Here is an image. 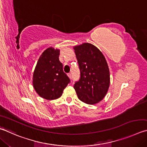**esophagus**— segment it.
I'll return each mask as SVG.
<instances>
[{"instance_id": "34e87169", "label": "esophagus", "mask_w": 147, "mask_h": 147, "mask_svg": "<svg viewBox=\"0 0 147 147\" xmlns=\"http://www.w3.org/2000/svg\"><path fill=\"white\" fill-rule=\"evenodd\" d=\"M67 76H69V78L71 79V73H68V74H67Z\"/></svg>"}]
</instances>
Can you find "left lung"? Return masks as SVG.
<instances>
[{
  "instance_id": "obj_1",
  "label": "left lung",
  "mask_w": 147,
  "mask_h": 147,
  "mask_svg": "<svg viewBox=\"0 0 147 147\" xmlns=\"http://www.w3.org/2000/svg\"><path fill=\"white\" fill-rule=\"evenodd\" d=\"M80 78L74 89L80 100L96 104L105 96L110 85L109 67L100 51L94 45L84 43L74 47Z\"/></svg>"
}]
</instances>
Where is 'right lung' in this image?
<instances>
[{
	"instance_id": "add662e5",
	"label": "right lung",
	"mask_w": 147,
	"mask_h": 147,
	"mask_svg": "<svg viewBox=\"0 0 147 147\" xmlns=\"http://www.w3.org/2000/svg\"><path fill=\"white\" fill-rule=\"evenodd\" d=\"M60 50L47 48L40 57L34 69L33 87L42 98L55 100L62 96L71 80L63 71L59 60Z\"/></svg>"
}]
</instances>
